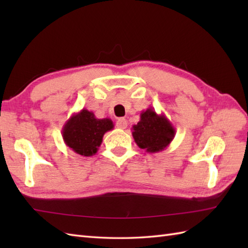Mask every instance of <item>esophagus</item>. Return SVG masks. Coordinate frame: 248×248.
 <instances>
[{
  "label": "esophagus",
  "mask_w": 248,
  "mask_h": 248,
  "mask_svg": "<svg viewBox=\"0 0 248 248\" xmlns=\"http://www.w3.org/2000/svg\"><path fill=\"white\" fill-rule=\"evenodd\" d=\"M116 125H117V127L120 129H125L128 127V121L124 118H119L117 120V123H116Z\"/></svg>",
  "instance_id": "1"
}]
</instances>
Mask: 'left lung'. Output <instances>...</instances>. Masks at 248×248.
<instances>
[{
	"label": "left lung",
	"instance_id": "1",
	"mask_svg": "<svg viewBox=\"0 0 248 248\" xmlns=\"http://www.w3.org/2000/svg\"><path fill=\"white\" fill-rule=\"evenodd\" d=\"M175 134L176 129L166 116L156 114L152 108L143 110L138 124L132 127V135L136 145L150 154L167 148Z\"/></svg>",
	"mask_w": 248,
	"mask_h": 248
}]
</instances>
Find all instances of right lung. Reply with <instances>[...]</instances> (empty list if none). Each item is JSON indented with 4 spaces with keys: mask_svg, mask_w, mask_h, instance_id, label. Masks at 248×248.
<instances>
[{
    "mask_svg": "<svg viewBox=\"0 0 248 248\" xmlns=\"http://www.w3.org/2000/svg\"><path fill=\"white\" fill-rule=\"evenodd\" d=\"M114 129L109 118L98 119L86 108L75 113L62 127V140L67 147L83 156H92L97 154L102 144L103 135Z\"/></svg>",
    "mask_w": 248,
    "mask_h": 248,
    "instance_id": "obj_1",
    "label": "right lung"
}]
</instances>
